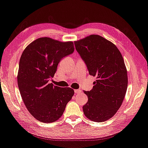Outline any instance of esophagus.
<instances>
[{
    "label": "esophagus",
    "instance_id": "esophagus-1",
    "mask_svg": "<svg viewBox=\"0 0 148 148\" xmlns=\"http://www.w3.org/2000/svg\"><path fill=\"white\" fill-rule=\"evenodd\" d=\"M81 90L80 89H75L74 90V92H75V94H78V93H80V92H81Z\"/></svg>",
    "mask_w": 148,
    "mask_h": 148
}]
</instances>
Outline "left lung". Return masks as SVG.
I'll list each match as a JSON object with an SVG mask.
<instances>
[{
    "label": "left lung",
    "instance_id": "1",
    "mask_svg": "<svg viewBox=\"0 0 148 148\" xmlns=\"http://www.w3.org/2000/svg\"><path fill=\"white\" fill-rule=\"evenodd\" d=\"M77 51L84 60L89 75L97 80L83 106L89 120L103 122L113 117L121 106L127 87V70L120 51L111 42L92 34L75 41Z\"/></svg>",
    "mask_w": 148,
    "mask_h": 148
}]
</instances>
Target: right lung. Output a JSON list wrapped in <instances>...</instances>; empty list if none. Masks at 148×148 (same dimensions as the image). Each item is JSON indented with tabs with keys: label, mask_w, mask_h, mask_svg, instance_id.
<instances>
[{
	"label": "right lung",
	"mask_w": 148,
	"mask_h": 148,
	"mask_svg": "<svg viewBox=\"0 0 148 148\" xmlns=\"http://www.w3.org/2000/svg\"><path fill=\"white\" fill-rule=\"evenodd\" d=\"M74 51L73 42H62L40 37L23 51L19 62L17 83L25 106L33 116L43 123L60 118L74 91L49 83L61 59Z\"/></svg>",
	"instance_id": "right-lung-1"
}]
</instances>
